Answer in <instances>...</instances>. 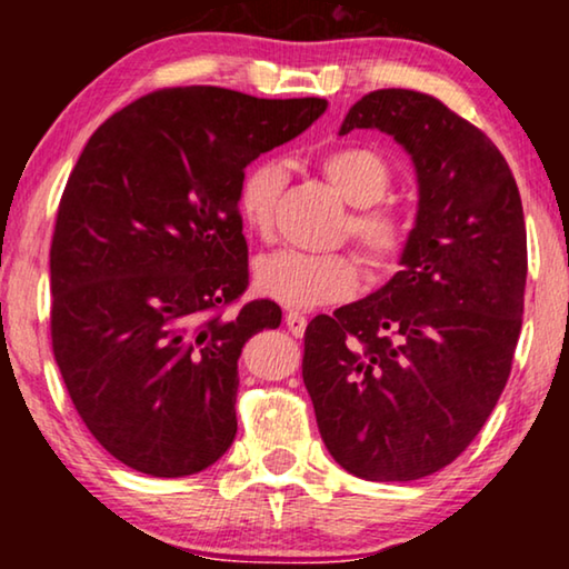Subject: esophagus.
Here are the masks:
<instances>
[{"label":"esophagus","instance_id":"obj_1","mask_svg":"<svg viewBox=\"0 0 569 569\" xmlns=\"http://www.w3.org/2000/svg\"><path fill=\"white\" fill-rule=\"evenodd\" d=\"M284 323H287V329H290L292 337H302V333H306L308 318L298 313V310H290V313H284Z\"/></svg>","mask_w":569,"mask_h":569}]
</instances>
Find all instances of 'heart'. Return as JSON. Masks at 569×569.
<instances>
[{
	"label": "heart",
	"instance_id": "1",
	"mask_svg": "<svg viewBox=\"0 0 569 569\" xmlns=\"http://www.w3.org/2000/svg\"><path fill=\"white\" fill-rule=\"evenodd\" d=\"M321 173L347 204V232L360 243L372 271L391 269L409 238V224L393 207L380 204L391 189V168L370 147H339L326 152ZM284 166L263 158L246 170L238 183V214L248 230L267 236L274 222L279 191L284 186ZM253 284L263 298L287 308H318L349 298L360 284V267L349 253H302L284 248L261 256L253 269Z\"/></svg>",
	"mask_w": 569,
	"mask_h": 569
}]
</instances>
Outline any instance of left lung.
<instances>
[{"mask_svg":"<svg viewBox=\"0 0 569 569\" xmlns=\"http://www.w3.org/2000/svg\"><path fill=\"white\" fill-rule=\"evenodd\" d=\"M352 129L383 131L409 152L417 222L401 271L308 323L302 380L341 469L411 481L469 448L508 383L523 323V204L492 139L438 98L376 90L339 134Z\"/></svg>","mask_w":569,"mask_h":569,"instance_id":"obj_1","label":"left lung"}]
</instances>
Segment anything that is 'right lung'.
<instances>
[{"mask_svg": "<svg viewBox=\"0 0 569 569\" xmlns=\"http://www.w3.org/2000/svg\"><path fill=\"white\" fill-rule=\"evenodd\" d=\"M323 98L166 88L100 123L61 193L51 345L77 415L150 477L212 466L238 432V357L282 310L251 300L238 183L302 134Z\"/></svg>", "mask_w": 569, "mask_h": 569, "instance_id": "obj_1", "label": "right lung"}]
</instances>
